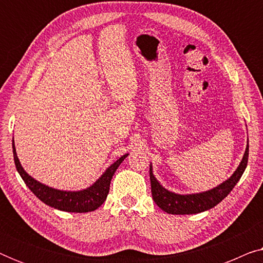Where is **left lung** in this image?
<instances>
[{"label": "left lung", "mask_w": 263, "mask_h": 263, "mask_svg": "<svg viewBox=\"0 0 263 263\" xmlns=\"http://www.w3.org/2000/svg\"><path fill=\"white\" fill-rule=\"evenodd\" d=\"M248 157H249V145L247 146L246 153H244L239 166L237 167V170L233 172V175L228 181H225L213 189L208 190V192L189 194V195H179V194L171 193L165 189L164 186H161L160 183L153 176L152 165H151V189H152V197L154 202L158 204V207H160L161 210L168 214H195L211 210V208L217 206L219 202H221L238 183L247 167Z\"/></svg>", "instance_id": "left-lung-1"}]
</instances>
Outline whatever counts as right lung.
<instances>
[{"label":"right lung","instance_id":"obj_1","mask_svg":"<svg viewBox=\"0 0 263 263\" xmlns=\"http://www.w3.org/2000/svg\"><path fill=\"white\" fill-rule=\"evenodd\" d=\"M13 154H14V163L17 172H19L21 178L25 182L32 193L43 201L45 204L50 207L56 208V210L64 212H74V213H86V212L96 211L97 208L103 204L106 200L107 194H109L111 178L117 167L120 166L122 161L128 157V154L122 156L120 159L115 161L107 170L104 172L98 181L95 184H92L89 188L80 190V192H64V190H57L50 186L42 184L32 178L26 171L21 166L19 158L16 156L15 146H14L13 139Z\"/></svg>","mask_w":263,"mask_h":263}]
</instances>
